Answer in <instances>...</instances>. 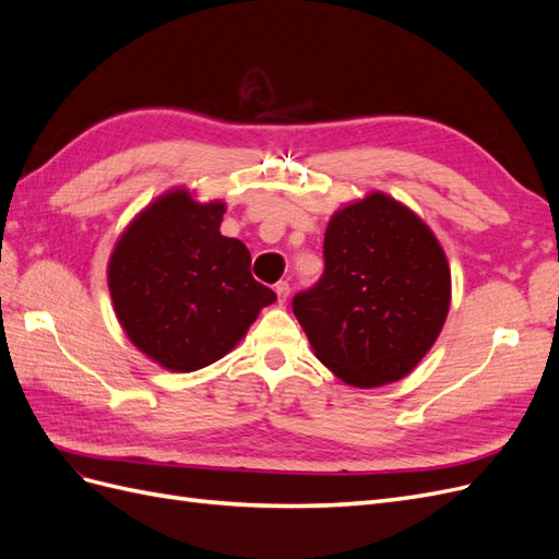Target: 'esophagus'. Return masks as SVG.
I'll return each instance as SVG.
<instances>
[{
	"instance_id": "obj_1",
	"label": "esophagus",
	"mask_w": 559,
	"mask_h": 559,
	"mask_svg": "<svg viewBox=\"0 0 559 559\" xmlns=\"http://www.w3.org/2000/svg\"><path fill=\"white\" fill-rule=\"evenodd\" d=\"M289 292H292L289 282H277V284H275V294H277V298H280V300H286V298H289Z\"/></svg>"
}]
</instances>
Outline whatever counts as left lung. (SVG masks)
I'll list each match as a JSON object with an SVG mask.
<instances>
[{
    "label": "left lung",
    "mask_w": 559,
    "mask_h": 559,
    "mask_svg": "<svg viewBox=\"0 0 559 559\" xmlns=\"http://www.w3.org/2000/svg\"><path fill=\"white\" fill-rule=\"evenodd\" d=\"M292 306L321 364L352 386H380L408 376L436 343L450 267L421 218L370 193L333 214L324 273Z\"/></svg>",
    "instance_id": "1"
}]
</instances>
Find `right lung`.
Instances as JSON below:
<instances>
[{
  "mask_svg": "<svg viewBox=\"0 0 559 559\" xmlns=\"http://www.w3.org/2000/svg\"><path fill=\"white\" fill-rule=\"evenodd\" d=\"M224 202L173 191L118 240L109 292L130 341L160 366L189 373L238 345L277 296L251 277L249 249L218 233Z\"/></svg>",
  "mask_w": 559,
  "mask_h": 559,
  "instance_id": "add662e5",
  "label": "right lung"
}]
</instances>
